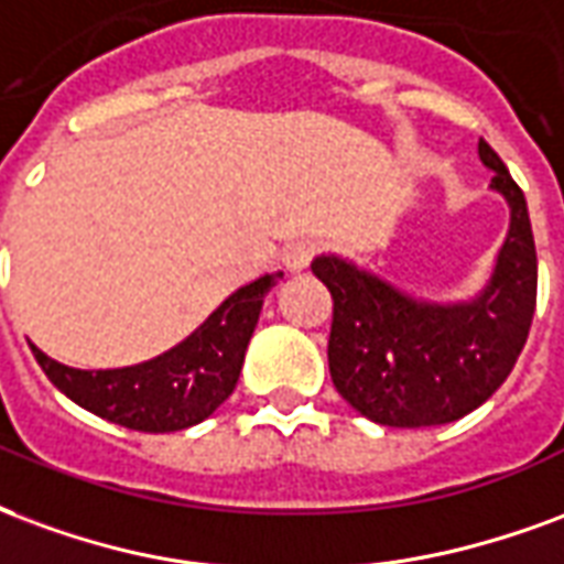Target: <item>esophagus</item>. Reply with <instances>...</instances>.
<instances>
[{
    "instance_id": "34e87169",
    "label": "esophagus",
    "mask_w": 564,
    "mask_h": 564,
    "mask_svg": "<svg viewBox=\"0 0 564 564\" xmlns=\"http://www.w3.org/2000/svg\"><path fill=\"white\" fill-rule=\"evenodd\" d=\"M318 252V242L315 240H294L291 246H285V252H282V264L291 273H300V270H306L312 261V254Z\"/></svg>"
}]
</instances>
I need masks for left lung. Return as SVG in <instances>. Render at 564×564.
Masks as SVG:
<instances>
[{
  "label": "left lung",
  "mask_w": 564,
  "mask_h": 564,
  "mask_svg": "<svg viewBox=\"0 0 564 564\" xmlns=\"http://www.w3.org/2000/svg\"><path fill=\"white\" fill-rule=\"evenodd\" d=\"M478 155L511 221L471 297H417L336 252L312 261L333 294V384L372 423L414 430L459 421L490 400L523 351L538 294L532 221L523 192L484 138Z\"/></svg>",
  "instance_id": "obj_1"
}]
</instances>
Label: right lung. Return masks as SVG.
Returning a JSON list of instances; mask_svg holds the SVG:
<instances>
[{
	"label": "right lung",
	"instance_id": "obj_1",
	"mask_svg": "<svg viewBox=\"0 0 564 564\" xmlns=\"http://www.w3.org/2000/svg\"><path fill=\"white\" fill-rule=\"evenodd\" d=\"M276 276L234 291L171 351L119 369L65 367L32 345V355L65 397L86 412L141 433H176L207 421L237 388L242 357Z\"/></svg>",
	"mask_w": 564,
	"mask_h": 564
}]
</instances>
